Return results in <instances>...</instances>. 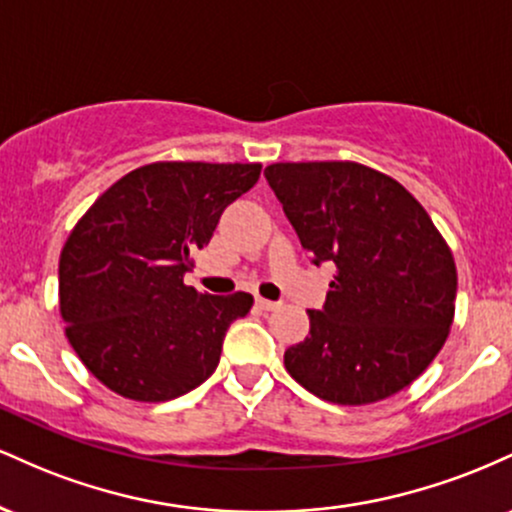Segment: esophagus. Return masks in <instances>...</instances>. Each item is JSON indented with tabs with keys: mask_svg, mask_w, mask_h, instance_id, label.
<instances>
[{
	"mask_svg": "<svg viewBox=\"0 0 512 512\" xmlns=\"http://www.w3.org/2000/svg\"><path fill=\"white\" fill-rule=\"evenodd\" d=\"M257 305H260L262 310H276L279 308V301H267V298H257Z\"/></svg>",
	"mask_w": 512,
	"mask_h": 512,
	"instance_id": "esophagus-1",
	"label": "esophagus"
}]
</instances>
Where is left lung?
Masks as SVG:
<instances>
[{
	"mask_svg": "<svg viewBox=\"0 0 512 512\" xmlns=\"http://www.w3.org/2000/svg\"><path fill=\"white\" fill-rule=\"evenodd\" d=\"M269 187L313 262H332L310 337L286 349L296 383L334 404H373L414 383L443 349L457 269L431 216L390 175L354 161L272 163Z\"/></svg>",
	"mask_w": 512,
	"mask_h": 512,
	"instance_id": "1",
	"label": "left lung"
}]
</instances>
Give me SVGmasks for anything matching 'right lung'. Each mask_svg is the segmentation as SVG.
<instances>
[{
    "instance_id": "1",
    "label": "right lung",
    "mask_w": 512,
    "mask_h": 512,
    "mask_svg": "<svg viewBox=\"0 0 512 512\" xmlns=\"http://www.w3.org/2000/svg\"><path fill=\"white\" fill-rule=\"evenodd\" d=\"M260 163L158 161L110 185L76 221L60 255L69 344L108 390L168 402L214 373L250 293L185 286L223 209L260 180Z\"/></svg>"
}]
</instances>
